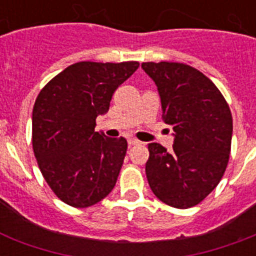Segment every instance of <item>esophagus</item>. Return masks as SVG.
<instances>
[{"mask_svg": "<svg viewBox=\"0 0 256 256\" xmlns=\"http://www.w3.org/2000/svg\"><path fill=\"white\" fill-rule=\"evenodd\" d=\"M128 146H134V144H140V140H136V138H128Z\"/></svg>", "mask_w": 256, "mask_h": 256, "instance_id": "esophagus-1", "label": "esophagus"}]
</instances>
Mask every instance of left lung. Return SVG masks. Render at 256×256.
<instances>
[{
  "label": "left lung",
  "mask_w": 256,
  "mask_h": 256,
  "mask_svg": "<svg viewBox=\"0 0 256 256\" xmlns=\"http://www.w3.org/2000/svg\"><path fill=\"white\" fill-rule=\"evenodd\" d=\"M156 82L164 124L174 130L170 152L148 144L146 176L156 198L171 207L202 202L220 182L231 150L232 116L211 80L184 64L144 62Z\"/></svg>",
  "instance_id": "obj_1"
}]
</instances>
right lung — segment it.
Instances as JSON below:
<instances>
[{
  "mask_svg": "<svg viewBox=\"0 0 256 256\" xmlns=\"http://www.w3.org/2000/svg\"><path fill=\"white\" fill-rule=\"evenodd\" d=\"M136 61L77 62L56 76L33 108V150L44 178L62 202L88 207L108 196L124 164L128 140L96 132L116 88Z\"/></svg>",
  "mask_w": 256,
  "mask_h": 256,
  "instance_id": "add662e5",
  "label": "right lung"
}]
</instances>
